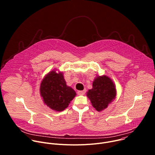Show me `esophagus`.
Wrapping results in <instances>:
<instances>
[{
  "instance_id": "esophagus-1",
  "label": "esophagus",
  "mask_w": 155,
  "mask_h": 155,
  "mask_svg": "<svg viewBox=\"0 0 155 155\" xmlns=\"http://www.w3.org/2000/svg\"><path fill=\"white\" fill-rule=\"evenodd\" d=\"M85 93H86V90H83V91H78L77 92V93H78V95H83V94H84Z\"/></svg>"
}]
</instances>
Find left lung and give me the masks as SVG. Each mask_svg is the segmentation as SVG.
Wrapping results in <instances>:
<instances>
[{
  "label": "left lung",
  "instance_id": "8db88e82",
  "mask_svg": "<svg viewBox=\"0 0 155 155\" xmlns=\"http://www.w3.org/2000/svg\"><path fill=\"white\" fill-rule=\"evenodd\" d=\"M86 95L93 107L100 112L115 98L117 90L113 81L108 77L98 76L93 83V88L88 90Z\"/></svg>",
  "mask_w": 155,
  "mask_h": 155
}]
</instances>
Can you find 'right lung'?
<instances>
[{"label": "right lung", "mask_w": 155, "mask_h": 155, "mask_svg": "<svg viewBox=\"0 0 155 155\" xmlns=\"http://www.w3.org/2000/svg\"><path fill=\"white\" fill-rule=\"evenodd\" d=\"M40 95L48 107L57 112L67 108L76 95L75 91L66 85L62 73L55 71L50 72L42 80Z\"/></svg>", "instance_id": "add662e5"}]
</instances>
